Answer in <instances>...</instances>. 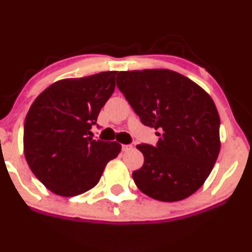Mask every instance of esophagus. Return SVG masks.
<instances>
[{"instance_id":"1","label":"esophagus","mask_w":252,"mask_h":252,"mask_svg":"<svg viewBox=\"0 0 252 252\" xmlns=\"http://www.w3.org/2000/svg\"><path fill=\"white\" fill-rule=\"evenodd\" d=\"M132 149L131 144H122V150L123 152H129V150Z\"/></svg>"}]
</instances>
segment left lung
<instances>
[{
  "label": "left lung",
  "instance_id": "obj_1",
  "mask_svg": "<svg viewBox=\"0 0 252 252\" xmlns=\"http://www.w3.org/2000/svg\"><path fill=\"white\" fill-rule=\"evenodd\" d=\"M117 88L144 126L160 130L156 146L137 144L144 163L132 173L141 192L160 201H180L209 178L219 150L218 110L189 78L166 68L121 71Z\"/></svg>",
  "mask_w": 252,
  "mask_h": 252
}]
</instances>
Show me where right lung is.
I'll return each instance as SVG.
<instances>
[{
	"label": "right lung",
	"instance_id": "add662e5",
	"mask_svg": "<svg viewBox=\"0 0 252 252\" xmlns=\"http://www.w3.org/2000/svg\"><path fill=\"white\" fill-rule=\"evenodd\" d=\"M117 71L58 80L43 90L25 121L24 153L33 174L60 196H74L99 181L120 154L117 142L94 140L91 128L115 90Z\"/></svg>",
	"mask_w": 252,
	"mask_h": 252
}]
</instances>
